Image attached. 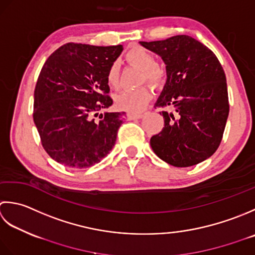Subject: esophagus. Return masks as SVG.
<instances>
[{
  "label": "esophagus",
  "mask_w": 255,
  "mask_h": 255,
  "mask_svg": "<svg viewBox=\"0 0 255 255\" xmlns=\"http://www.w3.org/2000/svg\"><path fill=\"white\" fill-rule=\"evenodd\" d=\"M142 118H143L142 113H128V120H136V119H142Z\"/></svg>",
  "instance_id": "obj_1"
}]
</instances>
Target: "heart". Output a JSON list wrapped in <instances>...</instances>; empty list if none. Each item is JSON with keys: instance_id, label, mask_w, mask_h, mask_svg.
<instances>
[{"instance_id": "heart-1", "label": "heart", "mask_w": 255, "mask_h": 255, "mask_svg": "<svg viewBox=\"0 0 255 255\" xmlns=\"http://www.w3.org/2000/svg\"><path fill=\"white\" fill-rule=\"evenodd\" d=\"M129 65L143 71V80L152 86H159L164 81L165 71L156 64V58L148 50L142 47L133 48L126 56ZM107 82L113 89L120 85V74L118 64H112L107 72ZM150 100V91L147 87L136 90H124L116 96V105L119 109L129 113H137L144 110Z\"/></svg>"}]
</instances>
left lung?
<instances>
[{
  "instance_id": "1",
  "label": "left lung",
  "mask_w": 255,
  "mask_h": 255,
  "mask_svg": "<svg viewBox=\"0 0 255 255\" xmlns=\"http://www.w3.org/2000/svg\"><path fill=\"white\" fill-rule=\"evenodd\" d=\"M139 44L166 65L167 79L155 108L174 109L159 112L164 128L150 137L152 149L175 167L204 162L219 147L229 116L221 64L207 46L187 35Z\"/></svg>"
}]
</instances>
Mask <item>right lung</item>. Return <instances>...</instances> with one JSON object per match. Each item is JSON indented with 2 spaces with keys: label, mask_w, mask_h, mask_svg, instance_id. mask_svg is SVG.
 I'll return each mask as SVG.
<instances>
[{
  "label": "right lung",
  "mask_w": 255,
  "mask_h": 255,
  "mask_svg": "<svg viewBox=\"0 0 255 255\" xmlns=\"http://www.w3.org/2000/svg\"><path fill=\"white\" fill-rule=\"evenodd\" d=\"M122 50V45L68 43L46 60L35 87L33 118L44 149L57 163L87 168L113 148L126 112L98 111L112 106L107 72Z\"/></svg>",
  "instance_id": "obj_1"
}]
</instances>
